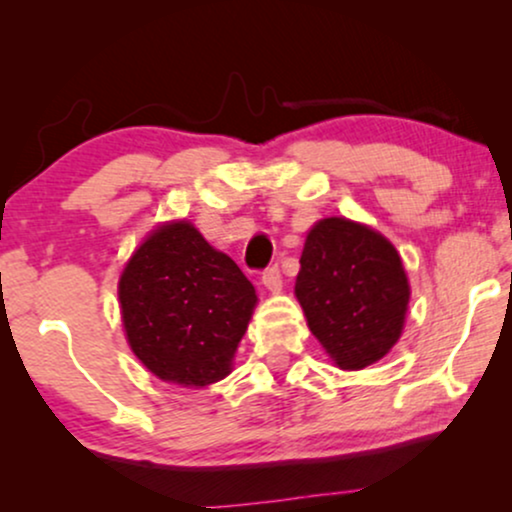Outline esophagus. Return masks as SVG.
<instances>
[{
	"label": "esophagus",
	"instance_id": "esophagus-1",
	"mask_svg": "<svg viewBox=\"0 0 512 512\" xmlns=\"http://www.w3.org/2000/svg\"><path fill=\"white\" fill-rule=\"evenodd\" d=\"M262 284L267 286V289L272 291V293L281 291V269H279V264H272V267L264 269V272H262Z\"/></svg>",
	"mask_w": 512,
	"mask_h": 512
}]
</instances>
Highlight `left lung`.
<instances>
[{
  "label": "left lung",
  "instance_id": "1",
  "mask_svg": "<svg viewBox=\"0 0 512 512\" xmlns=\"http://www.w3.org/2000/svg\"><path fill=\"white\" fill-rule=\"evenodd\" d=\"M296 298L332 361L358 370L380 361L402 334L409 281L390 240L334 216L305 238Z\"/></svg>",
  "mask_w": 512,
  "mask_h": 512
}]
</instances>
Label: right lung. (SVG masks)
Here are the masks:
<instances>
[{"label":"right lung","instance_id":"right-lung-1","mask_svg":"<svg viewBox=\"0 0 512 512\" xmlns=\"http://www.w3.org/2000/svg\"><path fill=\"white\" fill-rule=\"evenodd\" d=\"M255 303L248 276L187 221L156 228L120 276L127 342L168 383L226 378Z\"/></svg>","mask_w":512,"mask_h":512}]
</instances>
